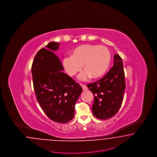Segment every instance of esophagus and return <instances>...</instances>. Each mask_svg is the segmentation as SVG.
I'll return each mask as SVG.
<instances>
[{"mask_svg": "<svg viewBox=\"0 0 157 157\" xmlns=\"http://www.w3.org/2000/svg\"><path fill=\"white\" fill-rule=\"evenodd\" d=\"M81 86H82V90H84V91L88 90V88H87V86H86V85H81Z\"/></svg>", "mask_w": 157, "mask_h": 157, "instance_id": "obj_1", "label": "esophagus"}]
</instances>
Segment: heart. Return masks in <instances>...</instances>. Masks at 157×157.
Wrapping results in <instances>:
<instances>
[{"instance_id": "heart-1", "label": "heart", "mask_w": 157, "mask_h": 157, "mask_svg": "<svg viewBox=\"0 0 157 157\" xmlns=\"http://www.w3.org/2000/svg\"><path fill=\"white\" fill-rule=\"evenodd\" d=\"M111 61V54L106 46L98 44H82L76 47L71 56L63 58L62 63L67 73L75 76L82 67L85 71L78 78L85 81L92 77H101L106 72Z\"/></svg>"}]
</instances>
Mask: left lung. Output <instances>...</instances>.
Wrapping results in <instances>:
<instances>
[{"label":"left lung","mask_w":157,"mask_h":157,"mask_svg":"<svg viewBox=\"0 0 157 157\" xmlns=\"http://www.w3.org/2000/svg\"><path fill=\"white\" fill-rule=\"evenodd\" d=\"M113 63L101 79L87 84L94 96L92 113L101 120L111 118L119 110L126 86L122 59L118 54L114 56Z\"/></svg>","instance_id":"1"}]
</instances>
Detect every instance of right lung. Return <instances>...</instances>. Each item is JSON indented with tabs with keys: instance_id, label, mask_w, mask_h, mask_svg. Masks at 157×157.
<instances>
[{
	"instance_id": "right-lung-1",
	"label": "right lung",
	"mask_w": 157,
	"mask_h": 157,
	"mask_svg": "<svg viewBox=\"0 0 157 157\" xmlns=\"http://www.w3.org/2000/svg\"><path fill=\"white\" fill-rule=\"evenodd\" d=\"M59 43L51 41L38 51L33 61L32 75L37 100L47 117L54 121L66 123L75 115L81 86L63 73V67L54 52Z\"/></svg>"
}]
</instances>
